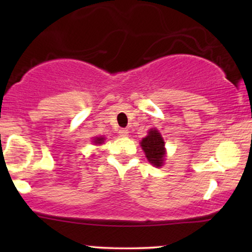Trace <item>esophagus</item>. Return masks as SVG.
<instances>
[{
	"label": "esophagus",
	"mask_w": 252,
	"mask_h": 252,
	"mask_svg": "<svg viewBox=\"0 0 252 252\" xmlns=\"http://www.w3.org/2000/svg\"><path fill=\"white\" fill-rule=\"evenodd\" d=\"M118 134H120V136H122V137H126V136L129 135V131L126 129H121L120 131H118Z\"/></svg>",
	"instance_id": "1"
}]
</instances>
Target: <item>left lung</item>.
I'll list each match as a JSON object with an SVG mask.
<instances>
[{
  "mask_svg": "<svg viewBox=\"0 0 252 252\" xmlns=\"http://www.w3.org/2000/svg\"><path fill=\"white\" fill-rule=\"evenodd\" d=\"M144 154L147 160L153 166L161 167L164 162V156H166V148H164V141L158 132V129H150L148 135L142 138L141 141Z\"/></svg>",
  "mask_w": 252,
  "mask_h": 252,
  "instance_id": "1",
  "label": "left lung"
}]
</instances>
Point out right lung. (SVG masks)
Instances as JSON below:
<instances>
[{"label":"right lung","instance_id":"right-lung-1","mask_svg":"<svg viewBox=\"0 0 252 252\" xmlns=\"http://www.w3.org/2000/svg\"><path fill=\"white\" fill-rule=\"evenodd\" d=\"M104 140H105V138H104V137H102V136H100V137H94V142L96 143V144H102V143L104 142Z\"/></svg>","mask_w":252,"mask_h":252}]
</instances>
